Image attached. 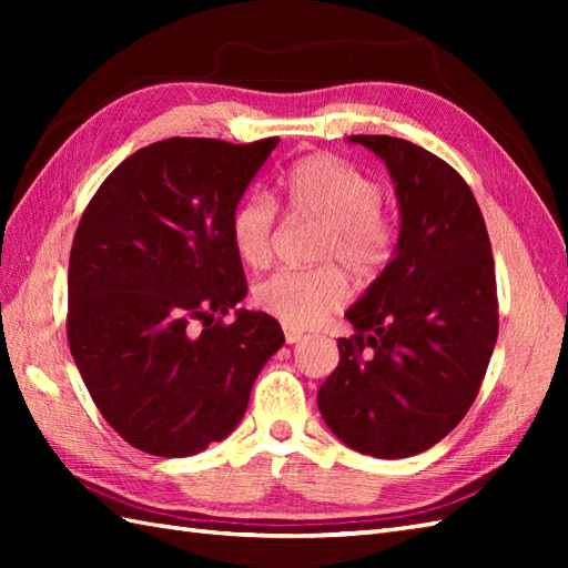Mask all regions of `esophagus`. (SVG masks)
<instances>
[{
  "instance_id": "1",
  "label": "esophagus",
  "mask_w": 568,
  "mask_h": 568,
  "mask_svg": "<svg viewBox=\"0 0 568 568\" xmlns=\"http://www.w3.org/2000/svg\"><path fill=\"white\" fill-rule=\"evenodd\" d=\"M283 332H285V342L287 344H297L305 336L297 327H283Z\"/></svg>"
}]
</instances>
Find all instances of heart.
I'll return each mask as SVG.
<instances>
[{
  "instance_id": "heart-1",
  "label": "heart",
  "mask_w": 568,
  "mask_h": 568,
  "mask_svg": "<svg viewBox=\"0 0 568 568\" xmlns=\"http://www.w3.org/2000/svg\"><path fill=\"white\" fill-rule=\"evenodd\" d=\"M285 207L293 216L322 222L315 261L305 271H277L253 287L256 305L291 327H312L348 300L346 275L373 277L393 253V224L381 210V187L336 155H307L283 178ZM236 256L251 268L271 261L275 204L261 192L241 197L229 220Z\"/></svg>"
}]
</instances>
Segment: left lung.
<instances>
[{"label":"left lung","mask_w":568,"mask_h":568,"mask_svg":"<svg viewBox=\"0 0 568 568\" xmlns=\"http://www.w3.org/2000/svg\"><path fill=\"white\" fill-rule=\"evenodd\" d=\"M388 168L400 207L390 263L346 310L354 334L317 393L352 449L405 458L442 442L468 407L498 339L496 265L474 192L449 163L395 136H348Z\"/></svg>","instance_id":"obj_1"}]
</instances>
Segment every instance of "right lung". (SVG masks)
Returning <instances> with one entry per match:
<instances>
[{
  "mask_svg": "<svg viewBox=\"0 0 568 568\" xmlns=\"http://www.w3.org/2000/svg\"><path fill=\"white\" fill-rule=\"evenodd\" d=\"M277 139H165L119 163L72 239L68 344L94 405L136 449L180 458L222 442L285 336L236 310L229 220Z\"/></svg>",
  "mask_w": 568,
  "mask_h": 568,
  "instance_id": "right-lung-1",
  "label": "right lung"
}]
</instances>
